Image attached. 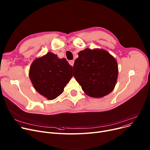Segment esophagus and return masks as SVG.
<instances>
[{
  "instance_id": "1",
  "label": "esophagus",
  "mask_w": 150,
  "mask_h": 150,
  "mask_svg": "<svg viewBox=\"0 0 150 150\" xmlns=\"http://www.w3.org/2000/svg\"><path fill=\"white\" fill-rule=\"evenodd\" d=\"M69 65H71L72 67H73L74 64V61L73 60H69Z\"/></svg>"
}]
</instances>
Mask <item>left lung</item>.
<instances>
[{
    "label": "left lung",
    "mask_w": 150,
    "mask_h": 150,
    "mask_svg": "<svg viewBox=\"0 0 150 150\" xmlns=\"http://www.w3.org/2000/svg\"><path fill=\"white\" fill-rule=\"evenodd\" d=\"M78 55L73 66V76L85 93L95 98L110 94L118 76L115 58L103 49L86 48Z\"/></svg>",
    "instance_id": "1"
}]
</instances>
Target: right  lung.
Listing matches in <instances>:
<instances>
[{
	"label": "right lung",
	"instance_id": "right-lung-1",
	"mask_svg": "<svg viewBox=\"0 0 150 150\" xmlns=\"http://www.w3.org/2000/svg\"><path fill=\"white\" fill-rule=\"evenodd\" d=\"M72 76L73 67L66 59H59L50 52L35 59L29 72L35 90L48 100H53L62 93Z\"/></svg>",
	"mask_w": 150,
	"mask_h": 150
}]
</instances>
